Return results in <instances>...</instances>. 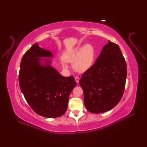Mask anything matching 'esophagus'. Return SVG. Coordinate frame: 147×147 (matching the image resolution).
Segmentation results:
<instances>
[{"label":"esophagus","mask_w":147,"mask_h":147,"mask_svg":"<svg viewBox=\"0 0 147 147\" xmlns=\"http://www.w3.org/2000/svg\"><path fill=\"white\" fill-rule=\"evenodd\" d=\"M75 80H76V83L78 84V83H79V80H80L79 77L76 76V77H75Z\"/></svg>","instance_id":"esophagus-1"}]
</instances>
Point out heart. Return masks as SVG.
<instances>
[{"instance_id": "obj_1", "label": "heart", "mask_w": 147, "mask_h": 147, "mask_svg": "<svg viewBox=\"0 0 147 147\" xmlns=\"http://www.w3.org/2000/svg\"><path fill=\"white\" fill-rule=\"evenodd\" d=\"M95 58V50L91 45L84 47H77L65 54L64 59L70 63H73V67L76 71L82 73L88 70L93 65ZM65 61H61V65L64 69L68 68Z\"/></svg>"}]
</instances>
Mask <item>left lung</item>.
Wrapping results in <instances>:
<instances>
[{
	"mask_svg": "<svg viewBox=\"0 0 147 147\" xmlns=\"http://www.w3.org/2000/svg\"><path fill=\"white\" fill-rule=\"evenodd\" d=\"M126 76V63L120 48L108 41L94 63L80 79L87 110L101 113L114 108L123 96Z\"/></svg>",
	"mask_w": 147,
	"mask_h": 147,
	"instance_id": "left-lung-1",
	"label": "left lung"
}]
</instances>
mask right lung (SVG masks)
I'll return each mask as SVG.
<instances>
[{"instance_id": "add662e5", "label": "right lung", "mask_w": 147, "mask_h": 147, "mask_svg": "<svg viewBox=\"0 0 147 147\" xmlns=\"http://www.w3.org/2000/svg\"><path fill=\"white\" fill-rule=\"evenodd\" d=\"M53 57L51 52L35 43L22 58L19 74L26 102L36 113L47 118L65 113L69 95L76 85L73 76H61L51 65V59L42 58Z\"/></svg>"}]
</instances>
